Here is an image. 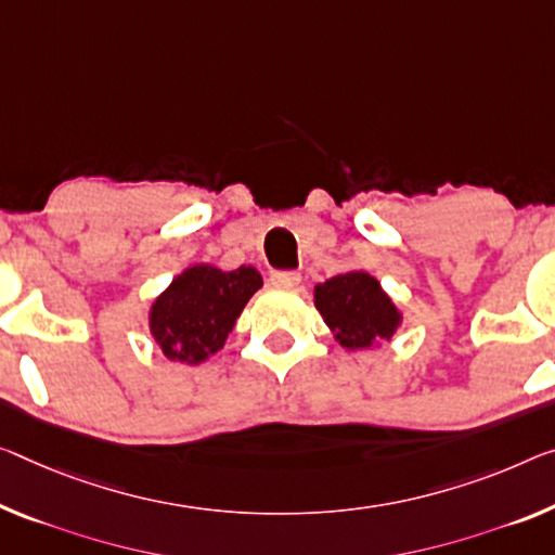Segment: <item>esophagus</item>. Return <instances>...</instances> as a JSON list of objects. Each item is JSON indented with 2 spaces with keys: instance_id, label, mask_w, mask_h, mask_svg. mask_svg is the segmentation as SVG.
Segmentation results:
<instances>
[{
  "instance_id": "esophagus-1",
  "label": "esophagus",
  "mask_w": 555,
  "mask_h": 555,
  "mask_svg": "<svg viewBox=\"0 0 555 555\" xmlns=\"http://www.w3.org/2000/svg\"><path fill=\"white\" fill-rule=\"evenodd\" d=\"M300 280H302L300 272H295V270H280L270 275L272 287H278V289H295L297 285H300Z\"/></svg>"
}]
</instances>
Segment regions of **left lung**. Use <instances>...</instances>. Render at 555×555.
<instances>
[{"label":"left lung","instance_id":"1","mask_svg":"<svg viewBox=\"0 0 555 555\" xmlns=\"http://www.w3.org/2000/svg\"><path fill=\"white\" fill-rule=\"evenodd\" d=\"M312 297L339 347L349 352L391 343L404 322L379 280L364 270H349L314 285Z\"/></svg>","mask_w":555,"mask_h":555}]
</instances>
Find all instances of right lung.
<instances>
[{
	"label": "right lung",
	"instance_id": "add662e5",
	"mask_svg": "<svg viewBox=\"0 0 555 555\" xmlns=\"http://www.w3.org/2000/svg\"><path fill=\"white\" fill-rule=\"evenodd\" d=\"M262 287L253 266L220 270L195 262L170 280L149 310V332L166 360L201 364L223 349L243 307Z\"/></svg>",
	"mask_w": 555,
	"mask_h": 555
}]
</instances>
